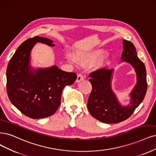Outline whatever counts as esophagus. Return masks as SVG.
Masks as SVG:
<instances>
[{
    "mask_svg": "<svg viewBox=\"0 0 156 156\" xmlns=\"http://www.w3.org/2000/svg\"><path fill=\"white\" fill-rule=\"evenodd\" d=\"M83 79H84V76H83V74H82V73H79V74H78V75H77V78H76V82L77 83L80 82L81 81H82V80H83Z\"/></svg>",
    "mask_w": 156,
    "mask_h": 156,
    "instance_id": "obj_1",
    "label": "esophagus"
}]
</instances>
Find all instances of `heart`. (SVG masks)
Returning <instances> with one entry per match:
<instances>
[{
    "mask_svg": "<svg viewBox=\"0 0 156 156\" xmlns=\"http://www.w3.org/2000/svg\"><path fill=\"white\" fill-rule=\"evenodd\" d=\"M76 58L81 62H93L94 60L96 59V58L98 56V53H91L90 55H84L80 53H76ZM66 57L69 61L70 62H74V57L69 53H67L66 55Z\"/></svg>",
    "mask_w": 156,
    "mask_h": 156,
    "instance_id": "1",
    "label": "heart"
}]
</instances>
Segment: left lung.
<instances>
[{
  "label": "left lung",
  "mask_w": 156,
  "mask_h": 156,
  "mask_svg": "<svg viewBox=\"0 0 156 156\" xmlns=\"http://www.w3.org/2000/svg\"><path fill=\"white\" fill-rule=\"evenodd\" d=\"M123 47L122 62L129 63L133 67L137 78L128 105H122L112 89V69L102 68L89 74L93 89L88 99V110L94 118L105 123H118L128 119L143 101L147 90L146 68L138 58L135 46L123 40Z\"/></svg>",
  "instance_id": "left-lung-1"
}]
</instances>
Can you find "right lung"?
Returning a JSON list of instances; mask_svg holds the SVG:
<instances>
[{"instance_id":"right-lung-1","label":"right lung","mask_w":156,"mask_h":156,"mask_svg":"<svg viewBox=\"0 0 156 156\" xmlns=\"http://www.w3.org/2000/svg\"><path fill=\"white\" fill-rule=\"evenodd\" d=\"M37 42L53 47L51 39L34 37L23 42L9 62L6 71L7 93L11 103L25 116L40 119L53 115L60 105L66 85L74 83L77 76L53 66L33 69L31 51Z\"/></svg>"}]
</instances>
